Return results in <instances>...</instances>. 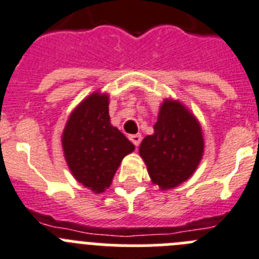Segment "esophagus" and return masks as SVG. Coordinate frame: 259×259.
Instances as JSON below:
<instances>
[{"label": "esophagus", "instance_id": "obj_1", "mask_svg": "<svg viewBox=\"0 0 259 259\" xmlns=\"http://www.w3.org/2000/svg\"><path fill=\"white\" fill-rule=\"evenodd\" d=\"M129 139L133 142V143H134V146L138 147L139 144H141L142 135H141V134H133V135H129Z\"/></svg>", "mask_w": 259, "mask_h": 259}]
</instances>
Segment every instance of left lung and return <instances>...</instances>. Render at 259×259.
I'll use <instances>...</instances> for the list:
<instances>
[{
	"label": "left lung",
	"instance_id": "obj_1",
	"mask_svg": "<svg viewBox=\"0 0 259 259\" xmlns=\"http://www.w3.org/2000/svg\"><path fill=\"white\" fill-rule=\"evenodd\" d=\"M153 130L142 141L139 155L155 185L161 190L174 188L187 181L201 161V126L181 102L165 99Z\"/></svg>",
	"mask_w": 259,
	"mask_h": 259
}]
</instances>
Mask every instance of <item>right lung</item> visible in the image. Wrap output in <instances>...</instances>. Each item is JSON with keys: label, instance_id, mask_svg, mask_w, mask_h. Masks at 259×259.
<instances>
[{"label": "right lung", "instance_id": "1", "mask_svg": "<svg viewBox=\"0 0 259 259\" xmlns=\"http://www.w3.org/2000/svg\"><path fill=\"white\" fill-rule=\"evenodd\" d=\"M107 94L93 93L69 116L63 130L64 157L76 181L101 193L112 183L122 158L134 144L111 125Z\"/></svg>", "mask_w": 259, "mask_h": 259}]
</instances>
